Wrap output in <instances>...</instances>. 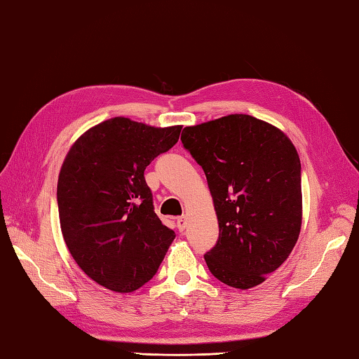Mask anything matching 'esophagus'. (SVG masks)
Returning a JSON list of instances; mask_svg holds the SVG:
<instances>
[{
  "instance_id": "esophagus-1",
  "label": "esophagus",
  "mask_w": 359,
  "mask_h": 359,
  "mask_svg": "<svg viewBox=\"0 0 359 359\" xmlns=\"http://www.w3.org/2000/svg\"><path fill=\"white\" fill-rule=\"evenodd\" d=\"M177 228H178L180 232H182V231L187 228V217L182 215V217L178 218V220H177Z\"/></svg>"
}]
</instances>
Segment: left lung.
I'll return each mask as SVG.
<instances>
[{"label":"left lung","instance_id":"obj_1","mask_svg":"<svg viewBox=\"0 0 359 359\" xmlns=\"http://www.w3.org/2000/svg\"><path fill=\"white\" fill-rule=\"evenodd\" d=\"M184 147L214 198L218 240L209 271L233 288L262 283L288 259L302 223L301 159L279 128L248 114L186 127Z\"/></svg>","mask_w":359,"mask_h":359}]
</instances>
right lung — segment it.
<instances>
[{
	"mask_svg": "<svg viewBox=\"0 0 359 359\" xmlns=\"http://www.w3.org/2000/svg\"><path fill=\"white\" fill-rule=\"evenodd\" d=\"M182 127L113 118L80 136L58 175L62 233L82 271L116 292L156 274L175 232L155 214L144 172L178 142Z\"/></svg>",
	"mask_w": 359,
	"mask_h": 359,
	"instance_id": "add662e5",
	"label": "right lung"
}]
</instances>
